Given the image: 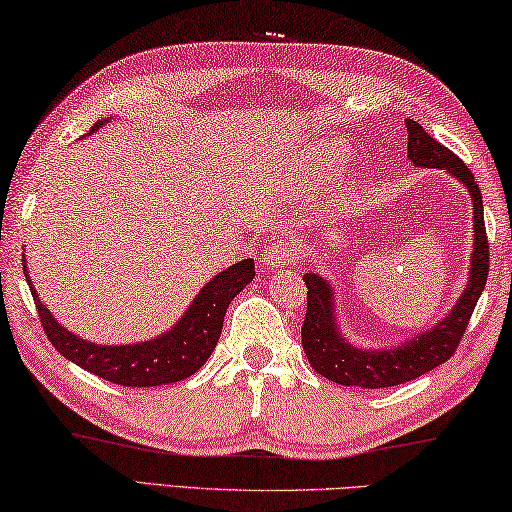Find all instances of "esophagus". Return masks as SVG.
I'll use <instances>...</instances> for the list:
<instances>
[{"instance_id":"obj_1","label":"esophagus","mask_w":512,"mask_h":512,"mask_svg":"<svg viewBox=\"0 0 512 512\" xmlns=\"http://www.w3.org/2000/svg\"><path fill=\"white\" fill-rule=\"evenodd\" d=\"M295 261V245L290 240L272 238L263 249V263L276 270V267H286Z\"/></svg>"}]
</instances>
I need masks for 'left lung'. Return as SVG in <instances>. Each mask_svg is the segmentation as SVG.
<instances>
[{"label":"left lung","mask_w":512,"mask_h":512,"mask_svg":"<svg viewBox=\"0 0 512 512\" xmlns=\"http://www.w3.org/2000/svg\"><path fill=\"white\" fill-rule=\"evenodd\" d=\"M408 131V161L415 167H438L458 179L467 188L474 204V251L469 258V276L463 295L456 306L445 315V320L433 324L429 331L417 333L388 349H363L351 345L342 335L335 320V292L331 283L320 274L306 272V317L301 326V345L306 358L317 374L340 385H358V388H392V385L413 381L417 376L431 372L454 356L460 338L474 313L476 301L488 281L490 247L483 222V197L474 183V174L460 158L445 145L431 138L420 124L406 120Z\"/></svg>","instance_id":"obj_1"}]
</instances>
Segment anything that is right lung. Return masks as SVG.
Here are the masks:
<instances>
[{"label":"right lung","mask_w":512,"mask_h":512,"mask_svg":"<svg viewBox=\"0 0 512 512\" xmlns=\"http://www.w3.org/2000/svg\"><path fill=\"white\" fill-rule=\"evenodd\" d=\"M104 122L108 120H99L90 133H95ZM22 267L33 301H36L40 322L58 354L99 379L127 385V388L177 383L195 374L213 354L217 340H220L226 308L256 274L254 261L245 258L213 276L192 299L181 320L158 338L136 342V345H95L58 324L49 308L38 299V290L31 286L27 263Z\"/></svg>","instance_id":"obj_1"}]
</instances>
